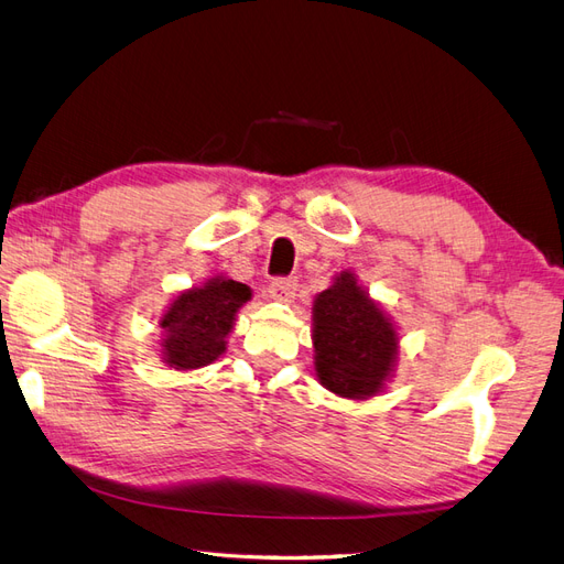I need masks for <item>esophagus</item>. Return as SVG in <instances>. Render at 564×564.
<instances>
[{"label":"esophagus","mask_w":564,"mask_h":564,"mask_svg":"<svg viewBox=\"0 0 564 564\" xmlns=\"http://www.w3.org/2000/svg\"><path fill=\"white\" fill-rule=\"evenodd\" d=\"M296 286L299 284H296L294 278H278V280L270 282L268 292H270V299L282 301V303H292L294 296H296Z\"/></svg>","instance_id":"esophagus-1"}]
</instances>
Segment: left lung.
Returning a JSON list of instances; mask_svg holds the SVG:
<instances>
[{"instance_id":"obj_1","label":"left lung","mask_w":564,"mask_h":564,"mask_svg":"<svg viewBox=\"0 0 564 564\" xmlns=\"http://www.w3.org/2000/svg\"><path fill=\"white\" fill-rule=\"evenodd\" d=\"M313 348L324 388L348 400H367L395 371L400 336L381 305L344 270L315 296Z\"/></svg>"}]
</instances>
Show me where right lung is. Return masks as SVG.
I'll list each match as a JSON object with an SVG mask.
<instances>
[{
    "label": "right lung",
    "mask_w": 564,
    "mask_h": 564,
    "mask_svg": "<svg viewBox=\"0 0 564 564\" xmlns=\"http://www.w3.org/2000/svg\"><path fill=\"white\" fill-rule=\"evenodd\" d=\"M249 299L251 289L247 284L224 275L181 292L160 319L164 365L187 371L218 360L226 352L235 315Z\"/></svg>",
    "instance_id": "add662e5"
}]
</instances>
